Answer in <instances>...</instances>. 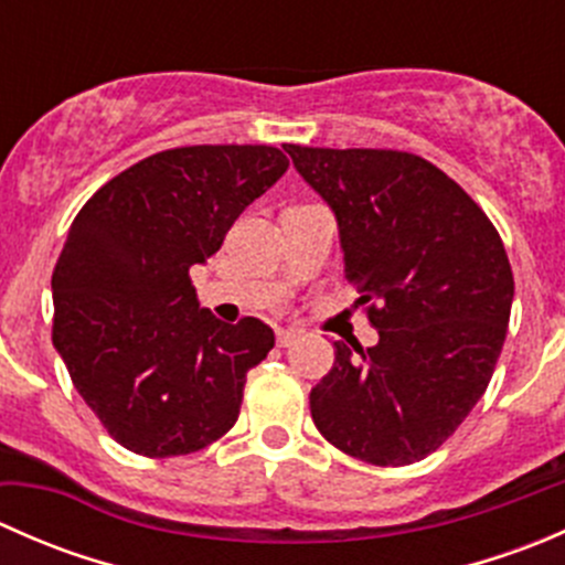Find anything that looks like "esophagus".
<instances>
[{
    "label": "esophagus",
    "instance_id": "obj_1",
    "mask_svg": "<svg viewBox=\"0 0 565 565\" xmlns=\"http://www.w3.org/2000/svg\"><path fill=\"white\" fill-rule=\"evenodd\" d=\"M276 339H278V347H292L295 341L300 339V330H295V328H281L276 333Z\"/></svg>",
    "mask_w": 565,
    "mask_h": 565
}]
</instances>
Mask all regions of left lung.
I'll use <instances>...</instances> for the list:
<instances>
[{
	"instance_id": "8db88e82",
	"label": "left lung",
	"mask_w": 565,
	"mask_h": 565,
	"mask_svg": "<svg viewBox=\"0 0 565 565\" xmlns=\"http://www.w3.org/2000/svg\"><path fill=\"white\" fill-rule=\"evenodd\" d=\"M339 226L380 341H333L311 418L339 451L402 467L437 451L492 380L514 300L503 241L446 172L409 152L287 145Z\"/></svg>"
}]
</instances>
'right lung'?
Segmentation results:
<instances>
[{"label": "right lung", "instance_id": "obj_1", "mask_svg": "<svg viewBox=\"0 0 565 565\" xmlns=\"http://www.w3.org/2000/svg\"><path fill=\"white\" fill-rule=\"evenodd\" d=\"M289 161L265 145L163 150L108 180L67 232L54 278V347L73 385L128 451L193 454L235 426L270 324L202 309L193 265Z\"/></svg>", "mask_w": 565, "mask_h": 565}]
</instances>
